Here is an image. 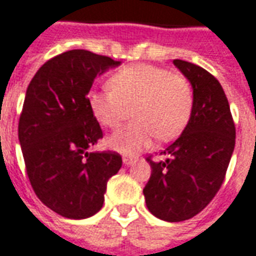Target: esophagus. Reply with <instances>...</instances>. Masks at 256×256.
Masks as SVG:
<instances>
[{
  "mask_svg": "<svg viewBox=\"0 0 256 256\" xmlns=\"http://www.w3.org/2000/svg\"><path fill=\"white\" fill-rule=\"evenodd\" d=\"M122 162H124L125 166H132V164H135V160H134V158H128V157H124V158H122Z\"/></svg>",
  "mask_w": 256,
  "mask_h": 256,
  "instance_id": "34e87169",
  "label": "esophagus"
}]
</instances>
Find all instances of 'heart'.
I'll return each mask as SVG.
<instances>
[{
    "instance_id": "1",
    "label": "heart",
    "mask_w": 256,
    "mask_h": 256,
    "mask_svg": "<svg viewBox=\"0 0 256 256\" xmlns=\"http://www.w3.org/2000/svg\"><path fill=\"white\" fill-rule=\"evenodd\" d=\"M110 90H90L88 104L98 122L116 128L134 108L135 122L108 138V146L124 154H135L153 142H168L186 126L193 108V92L183 76L152 64H132L108 80Z\"/></svg>"
}]
</instances>
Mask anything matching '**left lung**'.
Returning <instances> with one entry per match:
<instances>
[{"instance_id": "8db88e82", "label": "left lung", "mask_w": 256, "mask_h": 256, "mask_svg": "<svg viewBox=\"0 0 256 256\" xmlns=\"http://www.w3.org/2000/svg\"><path fill=\"white\" fill-rule=\"evenodd\" d=\"M174 64L193 88L192 114L182 135L160 153L166 160L148 157L152 175L143 194L154 216L182 222L202 211L220 189L234 150L236 128L218 80L190 62L175 59Z\"/></svg>"}]
</instances>
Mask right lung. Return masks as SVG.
Instances as JSON below:
<instances>
[{"label":"right lung","mask_w":256,"mask_h":256,"mask_svg":"<svg viewBox=\"0 0 256 256\" xmlns=\"http://www.w3.org/2000/svg\"><path fill=\"white\" fill-rule=\"evenodd\" d=\"M121 62L85 50H67L40 67L27 86L19 142L34 193L68 219L103 206L110 178L122 166L116 152H92L103 132L88 104L98 76Z\"/></svg>","instance_id":"add662e5"}]
</instances>
